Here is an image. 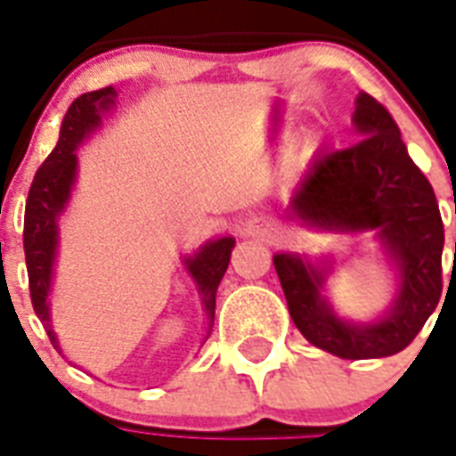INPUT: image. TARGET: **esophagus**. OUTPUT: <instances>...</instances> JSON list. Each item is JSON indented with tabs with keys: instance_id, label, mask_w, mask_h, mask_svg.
<instances>
[{
	"instance_id": "34e87169",
	"label": "esophagus",
	"mask_w": 456,
	"mask_h": 456,
	"mask_svg": "<svg viewBox=\"0 0 456 456\" xmlns=\"http://www.w3.org/2000/svg\"><path fill=\"white\" fill-rule=\"evenodd\" d=\"M241 232H244V237H268V229L263 227V222L258 217L246 219L241 224Z\"/></svg>"
}]
</instances>
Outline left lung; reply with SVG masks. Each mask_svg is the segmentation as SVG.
I'll return each instance as SVG.
<instances>
[{
	"instance_id": "obj_1",
	"label": "left lung",
	"mask_w": 456,
	"mask_h": 456,
	"mask_svg": "<svg viewBox=\"0 0 456 456\" xmlns=\"http://www.w3.org/2000/svg\"><path fill=\"white\" fill-rule=\"evenodd\" d=\"M353 120L362 140L316 157L289 198V212L314 227L377 232L399 265L394 309L370 326L343 322L322 299L319 268L292 254L273 256V263L302 336L333 355L367 360L401 353L435 312L444 227L433 185L408 157L389 110L362 91Z\"/></svg>"
}]
</instances>
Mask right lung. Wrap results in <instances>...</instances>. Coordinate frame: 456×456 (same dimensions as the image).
Masks as SVG:
<instances>
[{
	"label": "right lung",
	"instance_id": "add662e5",
	"mask_svg": "<svg viewBox=\"0 0 456 456\" xmlns=\"http://www.w3.org/2000/svg\"><path fill=\"white\" fill-rule=\"evenodd\" d=\"M116 96V91L106 89L82 94L67 110L60 140L55 150L50 151L48 159L40 164L33 176L28 198H26V217H23V254H26V271H28V289L33 309L38 314L43 326L48 329L53 346L60 350L57 338L50 331L48 316V295L50 280H53V261H55L57 246V215L65 208L69 191H72L74 174H77V144L82 142L86 133L99 123V110L106 108ZM234 239L224 237L212 241L195 254L191 261H185V268L193 275L198 288L205 295V306L215 316V295L229 258H232Z\"/></svg>",
	"mask_w": 456,
	"mask_h": 456
}]
</instances>
